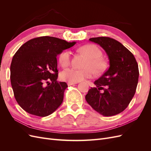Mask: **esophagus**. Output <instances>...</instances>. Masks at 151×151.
Returning a JSON list of instances; mask_svg holds the SVG:
<instances>
[{
  "label": "esophagus",
  "mask_w": 151,
  "mask_h": 151,
  "mask_svg": "<svg viewBox=\"0 0 151 151\" xmlns=\"http://www.w3.org/2000/svg\"><path fill=\"white\" fill-rule=\"evenodd\" d=\"M77 84V83H71V82H68V86H72V85H74V84Z\"/></svg>",
  "instance_id": "esophagus-1"
}]
</instances>
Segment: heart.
Returning a JSON list of instances; mask_svg holds the SVG:
<instances>
[{"label":"heart","mask_w":151,"mask_h":151,"mask_svg":"<svg viewBox=\"0 0 151 151\" xmlns=\"http://www.w3.org/2000/svg\"><path fill=\"white\" fill-rule=\"evenodd\" d=\"M78 50L89 58L83 66L84 68L77 69L68 68L65 69L60 73L62 80L71 83H78L87 78H91L94 73L96 75H100L106 70L107 62L101 57L102 52L96 45H85L80 47ZM70 60L71 56L69 51L65 50L59 55L58 62L62 67H67L69 65Z\"/></svg>","instance_id":"obj_1"}]
</instances>
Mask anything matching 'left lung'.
<instances>
[{"mask_svg":"<svg viewBox=\"0 0 151 151\" xmlns=\"http://www.w3.org/2000/svg\"><path fill=\"white\" fill-rule=\"evenodd\" d=\"M89 41L104 50L109 67L94 81L96 87L88 91L86 100L104 116L117 115L127 108L135 93L139 76L137 62L134 55L115 40L102 36Z\"/></svg>","mask_w":151,"mask_h":151,"instance_id":"obj_1","label":"left lung"}]
</instances>
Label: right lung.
<instances>
[{
  "instance_id": "add662e5",
  "label": "right lung",
  "mask_w": 151,
  "mask_h": 151,
  "mask_svg": "<svg viewBox=\"0 0 151 151\" xmlns=\"http://www.w3.org/2000/svg\"><path fill=\"white\" fill-rule=\"evenodd\" d=\"M76 43L46 36L31 39L18 49L11 64V83L24 111L44 117L60 106L68 86L57 81V56Z\"/></svg>"
}]
</instances>
